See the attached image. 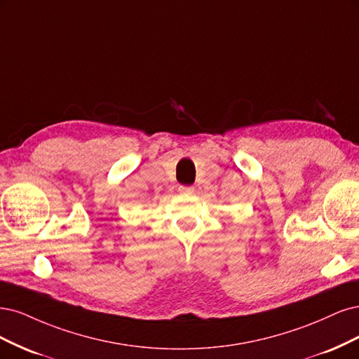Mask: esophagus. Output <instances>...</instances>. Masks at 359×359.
Masks as SVG:
<instances>
[{
  "mask_svg": "<svg viewBox=\"0 0 359 359\" xmlns=\"http://www.w3.org/2000/svg\"><path fill=\"white\" fill-rule=\"evenodd\" d=\"M194 191H195L194 187H179V192H182V194L191 195V194H194Z\"/></svg>",
  "mask_w": 359,
  "mask_h": 359,
  "instance_id": "obj_1",
  "label": "esophagus"
}]
</instances>
